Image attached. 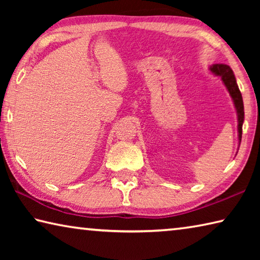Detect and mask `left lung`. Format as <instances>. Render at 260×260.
Returning <instances> with one entry per match:
<instances>
[{"label":"left lung","mask_w":260,"mask_h":260,"mask_svg":"<svg viewBox=\"0 0 260 260\" xmlns=\"http://www.w3.org/2000/svg\"><path fill=\"white\" fill-rule=\"evenodd\" d=\"M210 71L215 77H219L221 79L222 83L225 85L226 89L231 95L233 103H234L237 114V133H239L240 144L242 139V126H243L244 121V105L243 100H242V94L239 89V86H237L234 72H233V70L228 65L225 64H214L212 67H210Z\"/></svg>","instance_id":"left-lung-1"}]
</instances>
